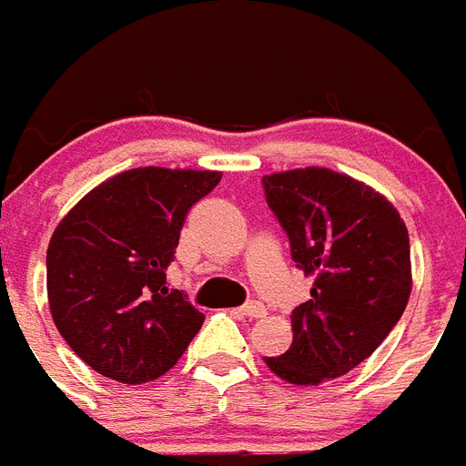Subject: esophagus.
<instances>
[{"label": "esophagus", "mask_w": 466, "mask_h": 466, "mask_svg": "<svg viewBox=\"0 0 466 466\" xmlns=\"http://www.w3.org/2000/svg\"><path fill=\"white\" fill-rule=\"evenodd\" d=\"M241 316V319H263L266 316V306L258 304V301H251V304L241 306L239 311H237Z\"/></svg>", "instance_id": "1"}]
</instances>
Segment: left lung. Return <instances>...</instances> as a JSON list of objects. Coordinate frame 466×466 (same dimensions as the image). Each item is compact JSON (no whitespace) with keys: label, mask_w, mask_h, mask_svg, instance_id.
<instances>
[{"label":"left lung","mask_w":466,"mask_h":466,"mask_svg":"<svg viewBox=\"0 0 466 466\" xmlns=\"http://www.w3.org/2000/svg\"><path fill=\"white\" fill-rule=\"evenodd\" d=\"M266 200L313 278L292 313V344L266 366L292 385H320L369 359L411 294L407 225L376 188L328 167L263 177Z\"/></svg>","instance_id":"left-lung-1"}]
</instances>
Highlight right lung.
<instances>
[{"mask_svg":"<svg viewBox=\"0 0 466 466\" xmlns=\"http://www.w3.org/2000/svg\"><path fill=\"white\" fill-rule=\"evenodd\" d=\"M220 172L136 167L83 196L47 246V299L56 330L105 378L165 376L206 320L167 270L188 208Z\"/></svg>","mask_w":466,"mask_h":466,"instance_id":"add662e5","label":"right lung"}]
</instances>
